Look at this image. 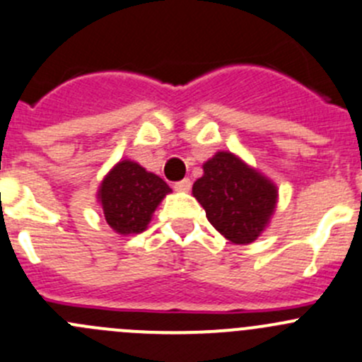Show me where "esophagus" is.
Segmentation results:
<instances>
[{"label": "esophagus", "mask_w": 362, "mask_h": 362, "mask_svg": "<svg viewBox=\"0 0 362 362\" xmlns=\"http://www.w3.org/2000/svg\"><path fill=\"white\" fill-rule=\"evenodd\" d=\"M175 191H178V192H187L189 189H191V180H189V178H184V180H180V182H175Z\"/></svg>", "instance_id": "esophagus-1"}]
</instances>
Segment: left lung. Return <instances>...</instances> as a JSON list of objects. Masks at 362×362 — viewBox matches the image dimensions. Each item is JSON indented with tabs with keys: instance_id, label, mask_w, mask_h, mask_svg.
I'll use <instances>...</instances> for the list:
<instances>
[{
	"instance_id": "obj_1",
	"label": "left lung",
	"mask_w": 362,
	"mask_h": 362,
	"mask_svg": "<svg viewBox=\"0 0 362 362\" xmlns=\"http://www.w3.org/2000/svg\"><path fill=\"white\" fill-rule=\"evenodd\" d=\"M192 196L206 219L231 244H251L269 226L278 205V185L231 152L203 163Z\"/></svg>"
}]
</instances>
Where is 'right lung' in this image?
<instances>
[{"mask_svg":"<svg viewBox=\"0 0 362 362\" xmlns=\"http://www.w3.org/2000/svg\"><path fill=\"white\" fill-rule=\"evenodd\" d=\"M171 189L141 164L122 159L107 171L97 191L106 223L118 235H138L148 228L153 212Z\"/></svg>","mask_w":362,"mask_h":362,"instance_id":"add662e5","label":"right lung"}]
</instances>
